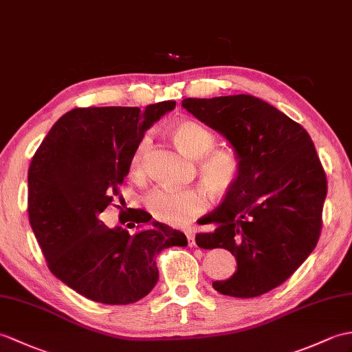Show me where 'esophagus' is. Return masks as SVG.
Instances as JSON below:
<instances>
[{
  "label": "esophagus",
  "instance_id": "esophagus-1",
  "mask_svg": "<svg viewBox=\"0 0 352 352\" xmlns=\"http://www.w3.org/2000/svg\"><path fill=\"white\" fill-rule=\"evenodd\" d=\"M184 234H186V236H187V244H189L190 248H193L195 244H196V240H195V232H193L192 230H186V231H184Z\"/></svg>",
  "mask_w": 352,
  "mask_h": 352
}]
</instances>
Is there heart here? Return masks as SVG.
Wrapping results in <instances>:
<instances>
[{"instance_id":"b5f03b06","label":"heart","mask_w":352,"mask_h":352,"mask_svg":"<svg viewBox=\"0 0 352 352\" xmlns=\"http://www.w3.org/2000/svg\"><path fill=\"white\" fill-rule=\"evenodd\" d=\"M174 144L186 156L196 159L201 178L219 195L230 192L241 175V159L230 148H213L216 136L201 122L179 120L169 127ZM148 148V138H142L132 153L129 169L133 175L142 174L144 156ZM146 208L162 223L182 226L199 216L207 208V195L199 187L169 189L160 187L146 196Z\"/></svg>"}]
</instances>
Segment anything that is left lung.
<instances>
[{
	"label": "left lung",
	"mask_w": 352,
	"mask_h": 352,
	"mask_svg": "<svg viewBox=\"0 0 352 352\" xmlns=\"http://www.w3.org/2000/svg\"><path fill=\"white\" fill-rule=\"evenodd\" d=\"M186 111L223 135L241 175L220 206L198 220L202 249H226L236 272L213 282L223 296L252 298L279 287L320 240L327 177L309 133L250 94L184 99Z\"/></svg>",
	"instance_id": "8db88e82"
}]
</instances>
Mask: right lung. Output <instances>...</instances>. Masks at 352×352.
Listing matches in <instances>:
<instances>
[{"mask_svg":"<svg viewBox=\"0 0 352 352\" xmlns=\"http://www.w3.org/2000/svg\"><path fill=\"white\" fill-rule=\"evenodd\" d=\"M175 102L145 111L126 106L76 108L55 122L28 169V217L49 270L80 296L103 305H130L159 280L156 255L187 246L182 231L151 222L144 210L120 211L129 228H108L100 214L113 201L139 141ZM148 223L153 226L144 228Z\"/></svg>","mask_w":352,"mask_h":352,"instance_id":"obj_1","label":"right lung"}]
</instances>
